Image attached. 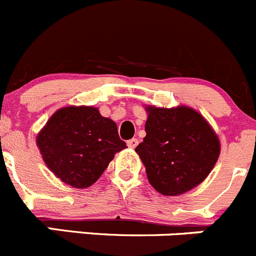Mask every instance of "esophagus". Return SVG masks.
Here are the masks:
<instances>
[{
    "instance_id": "esophagus-1",
    "label": "esophagus",
    "mask_w": 256,
    "mask_h": 256,
    "mask_svg": "<svg viewBox=\"0 0 256 256\" xmlns=\"http://www.w3.org/2000/svg\"><path fill=\"white\" fill-rule=\"evenodd\" d=\"M138 144H139V140L138 139H131L128 142V146L131 148V149H134V148L138 146Z\"/></svg>"
}]
</instances>
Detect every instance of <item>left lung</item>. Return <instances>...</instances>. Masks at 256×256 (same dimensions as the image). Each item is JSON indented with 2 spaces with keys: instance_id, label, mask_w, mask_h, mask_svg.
Instances as JSON below:
<instances>
[{
  "instance_id": "left-lung-1",
  "label": "left lung",
  "mask_w": 256,
  "mask_h": 256,
  "mask_svg": "<svg viewBox=\"0 0 256 256\" xmlns=\"http://www.w3.org/2000/svg\"><path fill=\"white\" fill-rule=\"evenodd\" d=\"M146 136L135 152L149 183L164 196H179L204 182L221 152L217 134L188 106H146Z\"/></svg>"
}]
</instances>
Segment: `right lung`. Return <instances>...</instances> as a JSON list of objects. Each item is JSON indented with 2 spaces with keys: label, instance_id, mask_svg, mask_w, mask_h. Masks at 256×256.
I'll return each mask as SVG.
<instances>
[{
  "label": "right lung",
  "instance_id": "1",
  "mask_svg": "<svg viewBox=\"0 0 256 256\" xmlns=\"http://www.w3.org/2000/svg\"><path fill=\"white\" fill-rule=\"evenodd\" d=\"M36 145L54 176L74 188L97 182L114 154L126 148L116 122L92 106H68L54 112L38 134Z\"/></svg>",
  "mask_w": 256,
  "mask_h": 256
}]
</instances>
